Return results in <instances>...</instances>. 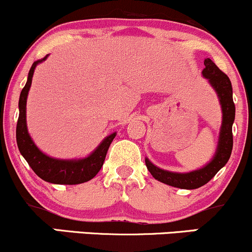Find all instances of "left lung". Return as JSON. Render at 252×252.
Masks as SVG:
<instances>
[{
    "instance_id": "1",
    "label": "left lung",
    "mask_w": 252,
    "mask_h": 252,
    "mask_svg": "<svg viewBox=\"0 0 252 252\" xmlns=\"http://www.w3.org/2000/svg\"><path fill=\"white\" fill-rule=\"evenodd\" d=\"M204 65L205 68L202 70V76L210 80L211 85L217 91L222 109V124L216 156L204 168L190 173L167 172V170L158 168L148 158H146L147 168L156 180L169 185V186L178 187V189H195L206 185L219 172V169H221L227 163L231 152H232V124L236 114L235 103H233L232 98V85H231L230 79L226 74L219 70L218 66L210 58L205 59Z\"/></svg>"
}]
</instances>
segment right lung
I'll use <instances>...</instances> for the list:
<instances>
[{
    "label": "right lung",
    "instance_id": "1",
    "mask_svg": "<svg viewBox=\"0 0 252 252\" xmlns=\"http://www.w3.org/2000/svg\"><path fill=\"white\" fill-rule=\"evenodd\" d=\"M47 56L42 59L36 60L32 65L28 79L25 88L22 89L19 100V120L16 124V142L19 147L20 153L26 158L31 168L34 173L41 178L42 180L51 182V184L58 185H77L83 184L94 178L100 168H102L104 160H105L106 153L111 144L112 140L116 134L109 135L104 138L98 148L92 153L89 158L78 161H67V160H57L50 156L45 155L36 148V146L32 141L30 134L27 131V124H26V102H27L28 91H30L32 78H33L34 68L39 63L45 60Z\"/></svg>",
    "mask_w": 252,
    "mask_h": 252
}]
</instances>
